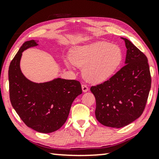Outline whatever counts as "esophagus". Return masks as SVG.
Returning a JSON list of instances; mask_svg holds the SVG:
<instances>
[{
	"instance_id": "esophagus-1",
	"label": "esophagus",
	"mask_w": 159,
	"mask_h": 159,
	"mask_svg": "<svg viewBox=\"0 0 159 159\" xmlns=\"http://www.w3.org/2000/svg\"><path fill=\"white\" fill-rule=\"evenodd\" d=\"M82 91H83L84 93L88 92V90H89L88 87L87 86L86 84H82Z\"/></svg>"
}]
</instances>
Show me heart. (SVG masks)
<instances>
[{"mask_svg": "<svg viewBox=\"0 0 159 159\" xmlns=\"http://www.w3.org/2000/svg\"><path fill=\"white\" fill-rule=\"evenodd\" d=\"M118 45L105 41L74 48L70 60L77 66H84L82 74L87 81L101 83L114 75L122 61Z\"/></svg>", "mask_w": 159, "mask_h": 159, "instance_id": "1", "label": "heart"}]
</instances>
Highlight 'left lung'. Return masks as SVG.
<instances>
[{"instance_id":"left-lung-1","label":"left lung","mask_w":159,"mask_h":159,"mask_svg":"<svg viewBox=\"0 0 159 159\" xmlns=\"http://www.w3.org/2000/svg\"><path fill=\"white\" fill-rule=\"evenodd\" d=\"M125 65L109 80L90 91L96 101L95 117L106 127L121 128L143 114L151 86L148 58L127 39Z\"/></svg>"}]
</instances>
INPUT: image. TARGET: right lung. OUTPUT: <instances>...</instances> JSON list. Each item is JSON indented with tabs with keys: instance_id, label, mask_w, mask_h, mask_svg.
<instances>
[{
	"instance_id": "add662e5",
	"label": "right lung",
	"mask_w": 159,
	"mask_h": 159,
	"mask_svg": "<svg viewBox=\"0 0 159 159\" xmlns=\"http://www.w3.org/2000/svg\"><path fill=\"white\" fill-rule=\"evenodd\" d=\"M38 45L36 40L26 41L11 62L8 69L10 101L27 127L42 133H51L66 122L74 100L82 94V90L80 82L75 80L56 78L36 83L25 77L20 69L22 52Z\"/></svg>"
}]
</instances>
